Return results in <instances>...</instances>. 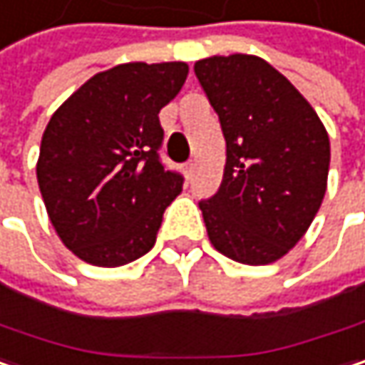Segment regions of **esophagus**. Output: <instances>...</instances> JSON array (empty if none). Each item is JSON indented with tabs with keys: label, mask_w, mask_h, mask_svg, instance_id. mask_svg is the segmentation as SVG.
Wrapping results in <instances>:
<instances>
[{
	"label": "esophagus",
	"mask_w": 365,
	"mask_h": 365,
	"mask_svg": "<svg viewBox=\"0 0 365 365\" xmlns=\"http://www.w3.org/2000/svg\"><path fill=\"white\" fill-rule=\"evenodd\" d=\"M193 170H195V163H193V161H187V163H185V168H182V172H185V176H187V178H191V176H193Z\"/></svg>",
	"instance_id": "1"
}]
</instances>
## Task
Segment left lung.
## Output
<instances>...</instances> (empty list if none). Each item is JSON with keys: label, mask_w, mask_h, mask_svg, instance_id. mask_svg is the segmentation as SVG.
<instances>
[{"label": "left lung", "mask_w": 365, "mask_h": 365, "mask_svg": "<svg viewBox=\"0 0 365 365\" xmlns=\"http://www.w3.org/2000/svg\"><path fill=\"white\" fill-rule=\"evenodd\" d=\"M195 75L227 143L222 182L200 202L212 246L244 264L279 260L311 227L328 187L330 138L297 88L252 54L210 56Z\"/></svg>", "instance_id": "obj_1"}]
</instances>
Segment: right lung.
<instances>
[{"label": "right lung", "instance_id": "add662e5", "mask_svg": "<svg viewBox=\"0 0 365 365\" xmlns=\"http://www.w3.org/2000/svg\"><path fill=\"white\" fill-rule=\"evenodd\" d=\"M187 63H125L96 73L50 117L37 182L48 216L77 258L128 264L155 246L182 176L160 161V111L180 92Z\"/></svg>", "mask_w": 365, "mask_h": 365}]
</instances>
